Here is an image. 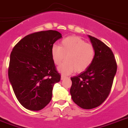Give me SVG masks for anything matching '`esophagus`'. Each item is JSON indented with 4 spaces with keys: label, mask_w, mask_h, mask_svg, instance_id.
<instances>
[{
    "label": "esophagus",
    "mask_w": 128,
    "mask_h": 128,
    "mask_svg": "<svg viewBox=\"0 0 128 128\" xmlns=\"http://www.w3.org/2000/svg\"><path fill=\"white\" fill-rule=\"evenodd\" d=\"M65 78H66V76H64V75H62V76H61V80H65Z\"/></svg>",
    "instance_id": "esophagus-1"
}]
</instances>
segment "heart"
<instances>
[{
  "label": "heart",
  "mask_w": 128,
  "mask_h": 128,
  "mask_svg": "<svg viewBox=\"0 0 128 128\" xmlns=\"http://www.w3.org/2000/svg\"><path fill=\"white\" fill-rule=\"evenodd\" d=\"M51 56L56 65H60L66 58V62L58 70L62 74H69L74 71L82 72L89 68L94 59L95 50L92 44L80 37L69 36L64 38L60 46H52Z\"/></svg>",
  "instance_id": "heart-1"
}]
</instances>
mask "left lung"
I'll return each instance as SVG.
<instances>
[{
    "label": "left lung",
    "instance_id": "8db88e82",
    "mask_svg": "<svg viewBox=\"0 0 128 128\" xmlns=\"http://www.w3.org/2000/svg\"><path fill=\"white\" fill-rule=\"evenodd\" d=\"M88 37L95 50L94 59L87 70L70 78V89L74 102L86 110L99 106L108 98L117 68L111 49L99 39Z\"/></svg>",
    "mask_w": 128,
    "mask_h": 128
}]
</instances>
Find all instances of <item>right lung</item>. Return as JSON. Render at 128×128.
I'll list each match as a JSON object with an SVG mask.
<instances>
[{"label": "right lung", "mask_w": 128, "mask_h": 128, "mask_svg": "<svg viewBox=\"0 0 128 128\" xmlns=\"http://www.w3.org/2000/svg\"><path fill=\"white\" fill-rule=\"evenodd\" d=\"M62 35L56 30L25 36L12 50L8 77L20 104L39 111L50 102L54 84L60 81L51 56V48Z\"/></svg>", "instance_id": "obj_1"}]
</instances>
